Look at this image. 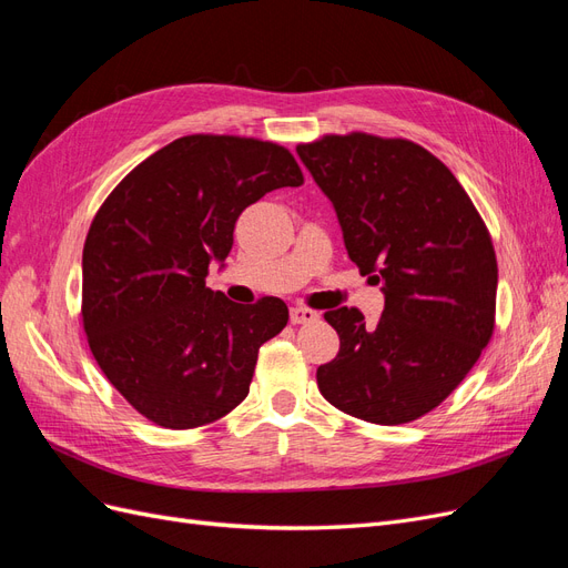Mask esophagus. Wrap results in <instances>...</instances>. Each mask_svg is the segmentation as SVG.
Instances as JSON below:
<instances>
[{
	"instance_id": "34e87169",
	"label": "esophagus",
	"mask_w": 568,
	"mask_h": 568,
	"mask_svg": "<svg viewBox=\"0 0 568 568\" xmlns=\"http://www.w3.org/2000/svg\"><path fill=\"white\" fill-rule=\"evenodd\" d=\"M288 317H291V324H305V322H315L320 317V313L311 311V307L296 305V307H291V315Z\"/></svg>"
}]
</instances>
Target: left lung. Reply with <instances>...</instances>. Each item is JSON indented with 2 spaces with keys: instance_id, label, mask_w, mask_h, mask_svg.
I'll list each match as a JSON object with an SVG mask.
<instances>
[{
  "instance_id": "obj_1",
  "label": "left lung",
  "mask_w": 568,
  "mask_h": 568,
  "mask_svg": "<svg viewBox=\"0 0 568 568\" xmlns=\"http://www.w3.org/2000/svg\"><path fill=\"white\" fill-rule=\"evenodd\" d=\"M296 151L334 205L351 261L384 291L374 326L357 307L324 313L341 348L317 369L320 393L372 424L419 419L493 336L490 234L457 178L415 142L351 132Z\"/></svg>"
}]
</instances>
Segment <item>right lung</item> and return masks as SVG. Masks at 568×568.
Wrapping results in <instances>:
<instances>
[{
  "mask_svg": "<svg viewBox=\"0 0 568 568\" xmlns=\"http://www.w3.org/2000/svg\"><path fill=\"white\" fill-rule=\"evenodd\" d=\"M272 142L189 134L151 153L92 220L82 251V324L106 379L149 422L194 428L248 395L257 351L288 322L282 298L232 303L205 286L234 225L272 189L301 186Z\"/></svg>",
  "mask_w": 568,
  "mask_h": 568,
  "instance_id": "obj_1",
  "label": "right lung"
}]
</instances>
